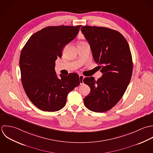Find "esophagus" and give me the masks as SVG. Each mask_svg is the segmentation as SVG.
I'll return each instance as SVG.
<instances>
[{"label": "esophagus", "mask_w": 153, "mask_h": 153, "mask_svg": "<svg viewBox=\"0 0 153 153\" xmlns=\"http://www.w3.org/2000/svg\"><path fill=\"white\" fill-rule=\"evenodd\" d=\"M83 79H84V76L83 75H79V79H80V85L83 84Z\"/></svg>", "instance_id": "esophagus-1"}]
</instances>
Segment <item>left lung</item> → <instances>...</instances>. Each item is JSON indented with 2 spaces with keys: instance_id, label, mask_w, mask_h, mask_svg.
Segmentation results:
<instances>
[{
  "instance_id": "left-lung-1",
  "label": "left lung",
  "mask_w": 153,
  "mask_h": 153,
  "mask_svg": "<svg viewBox=\"0 0 153 153\" xmlns=\"http://www.w3.org/2000/svg\"><path fill=\"white\" fill-rule=\"evenodd\" d=\"M81 31L89 43L94 61L103 73L95 80L85 77L83 82L91 88L84 99L87 108L104 112L121 99L132 73V60L128 43L118 31L106 27L84 26Z\"/></svg>"
}]
</instances>
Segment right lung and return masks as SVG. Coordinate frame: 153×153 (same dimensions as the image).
<instances>
[{"mask_svg": "<svg viewBox=\"0 0 153 153\" xmlns=\"http://www.w3.org/2000/svg\"><path fill=\"white\" fill-rule=\"evenodd\" d=\"M81 25L48 27L33 33L19 59L23 88L32 103L43 111L56 112L66 103L68 93L79 85L77 74L67 76L55 71V61L62 48L75 38Z\"/></svg>", "mask_w": 153, "mask_h": 153, "instance_id": "right-lung-1", "label": "right lung"}]
</instances>
